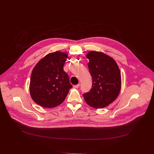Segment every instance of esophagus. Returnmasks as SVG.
Masks as SVG:
<instances>
[{
    "label": "esophagus",
    "mask_w": 154,
    "mask_h": 154,
    "mask_svg": "<svg viewBox=\"0 0 154 154\" xmlns=\"http://www.w3.org/2000/svg\"><path fill=\"white\" fill-rule=\"evenodd\" d=\"M80 84H77V85H73V87L75 88H78L80 87Z\"/></svg>",
    "instance_id": "obj_1"
}]
</instances>
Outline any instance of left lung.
Wrapping results in <instances>:
<instances>
[{
	"label": "left lung",
	"instance_id": "1",
	"mask_svg": "<svg viewBox=\"0 0 154 154\" xmlns=\"http://www.w3.org/2000/svg\"><path fill=\"white\" fill-rule=\"evenodd\" d=\"M92 78L90 92L83 94L87 103L94 108L108 106L118 98L122 86L121 73L116 61L101 52L90 51L86 54Z\"/></svg>",
	"mask_w": 154,
	"mask_h": 154
}]
</instances>
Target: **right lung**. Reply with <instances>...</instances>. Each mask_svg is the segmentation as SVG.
Masks as SVG:
<instances>
[{
  "mask_svg": "<svg viewBox=\"0 0 154 154\" xmlns=\"http://www.w3.org/2000/svg\"><path fill=\"white\" fill-rule=\"evenodd\" d=\"M67 53L56 51L46 54L34 67L31 75L29 92L39 105L54 108L63 102L72 88L68 74L64 71Z\"/></svg>",
  "mask_w": 154,
  "mask_h": 154,
  "instance_id": "1",
  "label": "right lung"
}]
</instances>
